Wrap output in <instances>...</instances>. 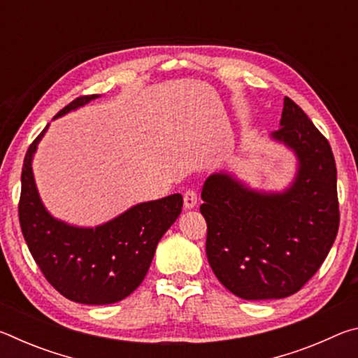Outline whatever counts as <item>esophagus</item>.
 Wrapping results in <instances>:
<instances>
[{
    "label": "esophagus",
    "instance_id": "esophagus-1",
    "mask_svg": "<svg viewBox=\"0 0 358 358\" xmlns=\"http://www.w3.org/2000/svg\"><path fill=\"white\" fill-rule=\"evenodd\" d=\"M183 201H185V207L186 208H194L199 202V197H197V192L192 191V189H187L183 196Z\"/></svg>",
    "mask_w": 358,
    "mask_h": 358
}]
</instances>
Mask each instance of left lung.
I'll return each instance as SVG.
<instances>
[{
    "mask_svg": "<svg viewBox=\"0 0 358 358\" xmlns=\"http://www.w3.org/2000/svg\"><path fill=\"white\" fill-rule=\"evenodd\" d=\"M280 126L271 138L296 159L286 189H252L229 172L211 173L202 187L208 264L222 286L243 300L299 292L338 234L336 166L329 141L287 96Z\"/></svg>",
    "mask_w": 358,
    "mask_h": 358,
    "instance_id": "obj_1",
    "label": "left lung"
}]
</instances>
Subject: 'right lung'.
Here are the masks:
<instances>
[{"mask_svg": "<svg viewBox=\"0 0 358 358\" xmlns=\"http://www.w3.org/2000/svg\"><path fill=\"white\" fill-rule=\"evenodd\" d=\"M99 94L82 96L57 113V120ZM29 145L22 169L19 220L28 250L45 280L66 299L83 305H110L141 286L156 246L177 221L181 194L142 202L96 227L72 226L52 216L39 196L33 157L42 137Z\"/></svg>", "mask_w": 358, "mask_h": 358, "instance_id": "1", "label": "right lung"}]
</instances>
